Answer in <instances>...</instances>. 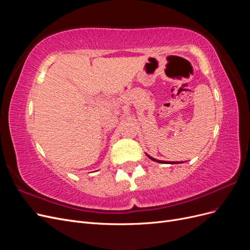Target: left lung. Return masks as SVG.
I'll use <instances>...</instances> for the list:
<instances>
[{
    "label": "left lung",
    "mask_w": 250,
    "mask_h": 250,
    "mask_svg": "<svg viewBox=\"0 0 250 250\" xmlns=\"http://www.w3.org/2000/svg\"><path fill=\"white\" fill-rule=\"evenodd\" d=\"M147 156L150 158V160H152V161H154V162H156V163H161V164H179L178 162H170V163H167V162H164V161H158V160H155V158H153V157H151L150 155H148L147 154Z\"/></svg>",
    "instance_id": "obj_1"
}]
</instances>
